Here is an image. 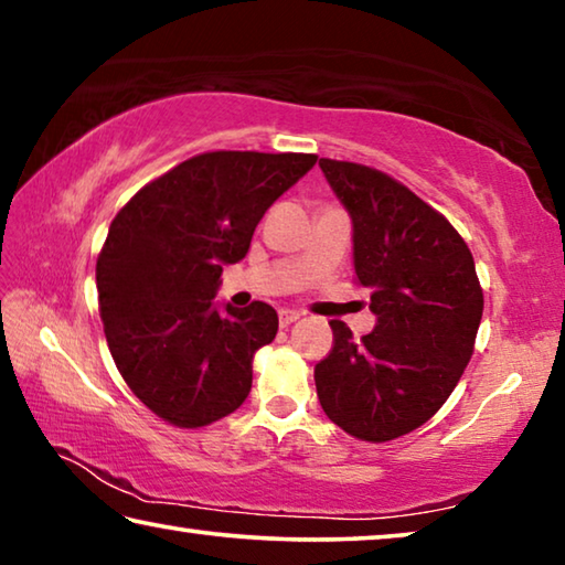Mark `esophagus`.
I'll use <instances>...</instances> for the list:
<instances>
[{"instance_id":"obj_1","label":"esophagus","mask_w":565,"mask_h":565,"mask_svg":"<svg viewBox=\"0 0 565 565\" xmlns=\"http://www.w3.org/2000/svg\"><path fill=\"white\" fill-rule=\"evenodd\" d=\"M301 317V313L299 311H291V309H281L279 311V323H281V327H291V323L296 321V319H299Z\"/></svg>"}]
</instances>
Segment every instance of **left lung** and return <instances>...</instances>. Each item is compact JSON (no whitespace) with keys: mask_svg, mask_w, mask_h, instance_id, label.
<instances>
[{"mask_svg":"<svg viewBox=\"0 0 565 565\" xmlns=\"http://www.w3.org/2000/svg\"><path fill=\"white\" fill-rule=\"evenodd\" d=\"M353 222L356 284L371 289L376 327L353 339L329 321L333 347L313 381L323 414L353 438L386 444L424 426L471 361L483 289L451 222L394 177L319 159Z\"/></svg>","mask_w":565,"mask_h":565,"instance_id":"8db88e82","label":"left lung"}]
</instances>
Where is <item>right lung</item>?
<instances>
[{"mask_svg": "<svg viewBox=\"0 0 565 565\" xmlns=\"http://www.w3.org/2000/svg\"><path fill=\"white\" fill-rule=\"evenodd\" d=\"M317 154L204 151L119 209L97 259L99 317L121 379L151 414L202 428L244 404L254 353L271 343L269 303L214 309L224 264L244 259L276 199Z\"/></svg>", "mask_w": 565, "mask_h": 565, "instance_id": "add662e5", "label": "right lung"}]
</instances>
